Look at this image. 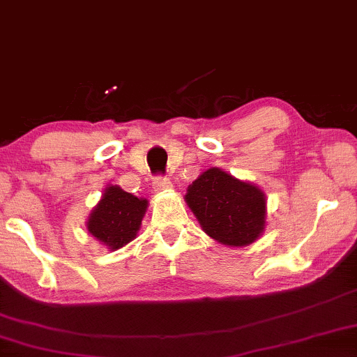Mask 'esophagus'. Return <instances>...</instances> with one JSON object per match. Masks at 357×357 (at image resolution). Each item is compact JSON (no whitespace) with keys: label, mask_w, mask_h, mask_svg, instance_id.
I'll return each instance as SVG.
<instances>
[{"label":"esophagus","mask_w":357,"mask_h":357,"mask_svg":"<svg viewBox=\"0 0 357 357\" xmlns=\"http://www.w3.org/2000/svg\"><path fill=\"white\" fill-rule=\"evenodd\" d=\"M171 188H173V184L165 176H158V178L153 179V190L156 192H165V191H169Z\"/></svg>","instance_id":"1"}]
</instances>
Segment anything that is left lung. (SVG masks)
<instances>
[{"label":"left lung","instance_id":"1","mask_svg":"<svg viewBox=\"0 0 357 357\" xmlns=\"http://www.w3.org/2000/svg\"><path fill=\"white\" fill-rule=\"evenodd\" d=\"M184 199L204 233L226 246H248L264 231V192L220 167L204 171L192 181Z\"/></svg>","mask_w":357,"mask_h":357}]
</instances>
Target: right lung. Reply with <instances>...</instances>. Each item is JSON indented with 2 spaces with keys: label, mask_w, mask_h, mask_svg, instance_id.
<instances>
[{
  "label": "right lung",
  "mask_w": 357,
  "mask_h": 357,
  "mask_svg": "<svg viewBox=\"0 0 357 357\" xmlns=\"http://www.w3.org/2000/svg\"><path fill=\"white\" fill-rule=\"evenodd\" d=\"M146 208L148 201L143 197H136L119 186H108L89 214V234L111 251L126 246L136 238Z\"/></svg>",
  "instance_id": "add662e5"
}]
</instances>
